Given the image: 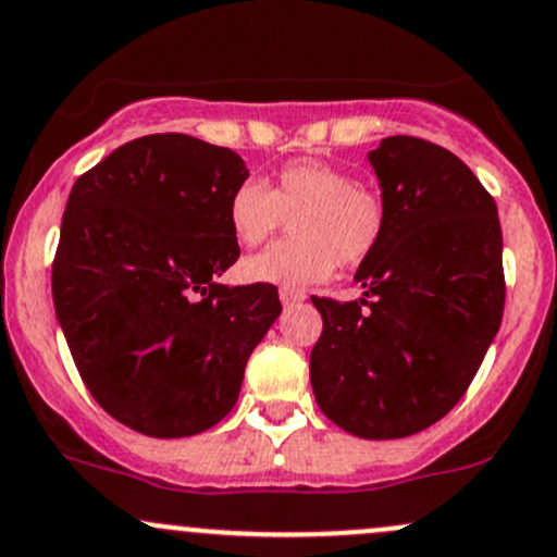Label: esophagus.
<instances>
[{
  "label": "esophagus",
  "mask_w": 557,
  "mask_h": 557,
  "mask_svg": "<svg viewBox=\"0 0 557 557\" xmlns=\"http://www.w3.org/2000/svg\"><path fill=\"white\" fill-rule=\"evenodd\" d=\"M280 301H283V307H296V304L304 301V290L280 288Z\"/></svg>",
  "instance_id": "1"
}]
</instances>
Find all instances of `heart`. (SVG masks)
<instances>
[{"instance_id": "b5f03b06", "label": "heart", "mask_w": 557, "mask_h": 557, "mask_svg": "<svg viewBox=\"0 0 557 557\" xmlns=\"http://www.w3.org/2000/svg\"><path fill=\"white\" fill-rule=\"evenodd\" d=\"M230 230L243 248L267 243L290 221L294 237L248 256L239 274L248 283L307 288L336 269L357 267L379 248L386 230V202L357 184L347 168L323 160H296L280 168L272 184L243 181L226 205Z\"/></svg>"}]
</instances>
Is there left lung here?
Returning <instances> with one entry per match:
<instances>
[{
  "label": "left lung",
  "instance_id": "1",
  "mask_svg": "<svg viewBox=\"0 0 557 557\" xmlns=\"http://www.w3.org/2000/svg\"><path fill=\"white\" fill-rule=\"evenodd\" d=\"M386 230L360 263V301L312 298L323 333L314 400L368 441L417 435L475 379L505 312L502 226L475 173L443 146L389 136L368 151Z\"/></svg>",
  "mask_w": 557,
  "mask_h": 557
}]
</instances>
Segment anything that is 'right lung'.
Instances as JSON below:
<instances>
[{
    "label": "right lung",
    "instance_id": "add662e5",
    "mask_svg": "<svg viewBox=\"0 0 557 557\" xmlns=\"http://www.w3.org/2000/svg\"><path fill=\"white\" fill-rule=\"evenodd\" d=\"M245 178L232 149L157 133L111 151L69 195L55 318L98 406L140 435L219 424L283 312L274 285L215 283L239 259L226 205Z\"/></svg>",
    "mask_w": 557,
    "mask_h": 557
}]
</instances>
